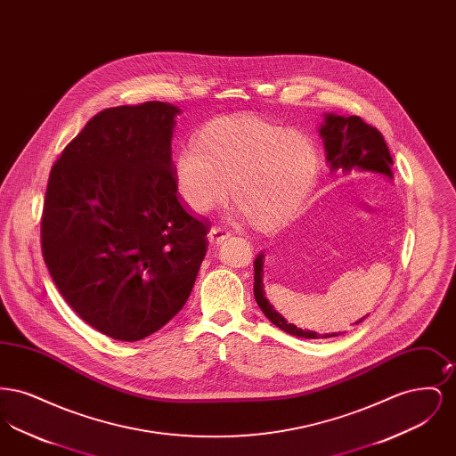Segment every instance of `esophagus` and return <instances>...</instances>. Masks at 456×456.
<instances>
[{"mask_svg":"<svg viewBox=\"0 0 456 456\" xmlns=\"http://www.w3.org/2000/svg\"><path fill=\"white\" fill-rule=\"evenodd\" d=\"M231 236V232L227 231V229H224V227H220V225H214L212 229H210V232H208V240L210 242H214V244H220V242H224L225 239Z\"/></svg>","mask_w":456,"mask_h":456,"instance_id":"esophagus-1","label":"esophagus"}]
</instances>
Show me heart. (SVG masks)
<instances>
[{
	"label": "heart",
	"instance_id": "1",
	"mask_svg": "<svg viewBox=\"0 0 456 456\" xmlns=\"http://www.w3.org/2000/svg\"><path fill=\"white\" fill-rule=\"evenodd\" d=\"M320 171L322 151L309 133L261 118L218 119L200 133L196 147H183L174 160L177 191L193 212L212 210L231 190L258 229L294 217Z\"/></svg>",
	"mask_w": 456,
	"mask_h": 456
}]
</instances>
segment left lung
<instances>
[{
    "instance_id": "1",
    "label": "left lung",
    "mask_w": 456,
    "mask_h": 456,
    "mask_svg": "<svg viewBox=\"0 0 456 456\" xmlns=\"http://www.w3.org/2000/svg\"><path fill=\"white\" fill-rule=\"evenodd\" d=\"M320 133L325 140L326 159L330 162L331 173H337V171L344 174L370 173L383 175L387 179L393 177L391 174L393 159L383 134L374 126L368 125L362 118L359 116L344 118L337 114H326L325 125ZM261 273H263V255L255 260V299L260 305L261 311L265 313V316L273 325L279 326L281 330L290 335L303 337V338H320L322 335L316 331L301 330L292 323H287L283 316L273 309V305L265 297ZM364 320L366 316L355 322V325H359ZM330 337H337V335H330Z\"/></svg>"
}]
</instances>
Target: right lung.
Wrapping results in <instances>:
<instances>
[{
  "label": "right lung",
  "instance_id": "add662e5",
  "mask_svg": "<svg viewBox=\"0 0 456 456\" xmlns=\"http://www.w3.org/2000/svg\"><path fill=\"white\" fill-rule=\"evenodd\" d=\"M177 112L159 101L104 109L49 174L45 266L69 307L114 340L136 342L171 322L207 255L210 222L177 195Z\"/></svg>",
  "mask_w": 456,
  "mask_h": 456
}]
</instances>
